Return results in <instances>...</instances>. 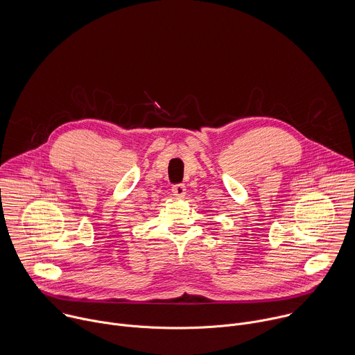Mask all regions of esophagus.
Segmentation results:
<instances>
[{
	"instance_id": "34e87169",
	"label": "esophagus",
	"mask_w": 355,
	"mask_h": 355,
	"mask_svg": "<svg viewBox=\"0 0 355 355\" xmlns=\"http://www.w3.org/2000/svg\"><path fill=\"white\" fill-rule=\"evenodd\" d=\"M171 191H173V195L177 196V198H184L185 193H187V188H185L184 184H177V185H174Z\"/></svg>"
}]
</instances>
